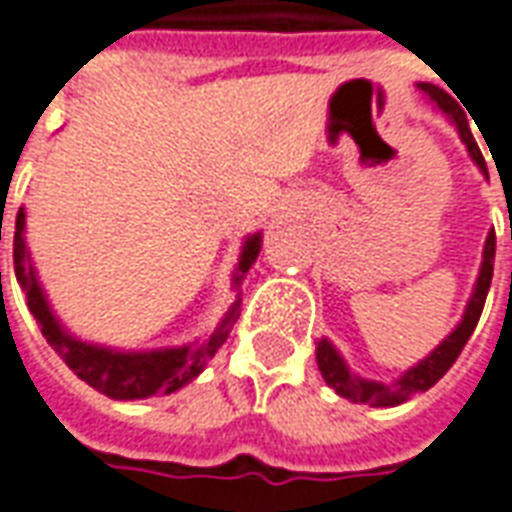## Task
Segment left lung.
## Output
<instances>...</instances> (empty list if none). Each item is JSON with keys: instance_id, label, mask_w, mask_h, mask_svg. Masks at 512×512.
Instances as JSON below:
<instances>
[{"instance_id": "obj_1", "label": "left lung", "mask_w": 512, "mask_h": 512, "mask_svg": "<svg viewBox=\"0 0 512 512\" xmlns=\"http://www.w3.org/2000/svg\"><path fill=\"white\" fill-rule=\"evenodd\" d=\"M419 93H425L430 104L439 109L441 115L450 120L452 126L458 128V136L461 142L469 150V156L477 164V169L488 178V167H485V158L480 153V147L474 142L472 131H469V123H466V115L458 106V101L452 98L450 93H444L441 87L428 82H419ZM510 241H512V227H510ZM494 255H496V235L494 230L485 238L483 249V263H480V274H477V282H474L472 296H469V304L463 310V318L458 321V326L452 329L444 340H441L433 351H430L425 359H419L417 365L408 367L403 376L392 381V384H384V381H370V378L356 376L351 367L345 365V359L340 356V351L334 348L326 337L318 340V348H315V359H318V370L326 384L332 386L334 392L351 403H367V406L376 408H392L406 403L411 395H419V392H428L430 386L436 384L452 365L455 359L461 356L463 345L472 337L474 326L480 321V312H483L485 296H488V288H491V277H494Z\"/></svg>"}]
</instances>
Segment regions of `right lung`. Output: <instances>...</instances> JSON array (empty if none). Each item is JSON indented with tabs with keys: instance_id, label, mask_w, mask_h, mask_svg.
<instances>
[{
	"instance_id": "add662e5",
	"label": "right lung",
	"mask_w": 512,
	"mask_h": 512,
	"mask_svg": "<svg viewBox=\"0 0 512 512\" xmlns=\"http://www.w3.org/2000/svg\"><path fill=\"white\" fill-rule=\"evenodd\" d=\"M24 233H27V213L21 208L16 216V233H13V263H16L18 285L24 290V296H27L29 312L35 315L46 343L57 351L62 362L71 367L84 384H90L101 395L112 397V400H142V397L178 392L180 386H186L189 381L200 376L205 365L222 348L224 340L230 337L233 323L238 321V301H233V307L227 310L222 323L208 337L178 345V348L120 351V348H109V345L79 340L76 334H71L62 326L60 318L51 310L49 296H46V290L40 285L38 271L32 266ZM260 246H263V235H246L233 274V288H238L246 274H249V268L255 266Z\"/></svg>"
}]
</instances>
